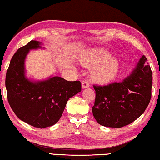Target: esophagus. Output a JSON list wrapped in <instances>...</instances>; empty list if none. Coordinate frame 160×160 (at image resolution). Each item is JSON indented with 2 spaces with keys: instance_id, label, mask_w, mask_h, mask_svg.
<instances>
[{
  "instance_id": "obj_1",
  "label": "esophagus",
  "mask_w": 160,
  "mask_h": 160,
  "mask_svg": "<svg viewBox=\"0 0 160 160\" xmlns=\"http://www.w3.org/2000/svg\"><path fill=\"white\" fill-rule=\"evenodd\" d=\"M82 88H86L89 87V83H88L87 81L83 80L82 82Z\"/></svg>"
}]
</instances>
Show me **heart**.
Wrapping results in <instances>:
<instances>
[{
  "mask_svg": "<svg viewBox=\"0 0 160 160\" xmlns=\"http://www.w3.org/2000/svg\"><path fill=\"white\" fill-rule=\"evenodd\" d=\"M105 49H95L80 58L81 63L91 68L90 78L97 83H107L114 79L119 68V62Z\"/></svg>",
  "mask_w": 160,
  "mask_h": 160,
  "instance_id": "b5f03b06",
  "label": "heart"
}]
</instances>
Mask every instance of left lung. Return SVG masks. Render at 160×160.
Instances as JSON below:
<instances>
[{
  "instance_id": "left-lung-1",
  "label": "left lung",
  "mask_w": 160,
  "mask_h": 160,
  "mask_svg": "<svg viewBox=\"0 0 160 160\" xmlns=\"http://www.w3.org/2000/svg\"><path fill=\"white\" fill-rule=\"evenodd\" d=\"M152 73L142 56L132 73L122 82L94 86L96 99L92 112L102 126L120 128L131 124L145 111L151 99Z\"/></svg>"
}]
</instances>
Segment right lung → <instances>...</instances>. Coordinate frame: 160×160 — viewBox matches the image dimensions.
<instances>
[{"label":"right lung","mask_w":160,"mask_h":160,"mask_svg":"<svg viewBox=\"0 0 160 160\" xmlns=\"http://www.w3.org/2000/svg\"><path fill=\"white\" fill-rule=\"evenodd\" d=\"M40 41H31L18 49L10 62L6 76L8 103L22 121L46 128L57 123L68 99L82 91L79 81L68 82L59 77L33 81L27 78L25 60L31 50L42 48Z\"/></svg>","instance_id":"add662e5"}]
</instances>
